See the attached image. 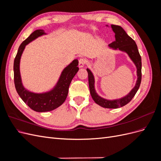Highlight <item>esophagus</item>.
<instances>
[{
	"label": "esophagus",
	"mask_w": 161,
	"mask_h": 161,
	"mask_svg": "<svg viewBox=\"0 0 161 161\" xmlns=\"http://www.w3.org/2000/svg\"><path fill=\"white\" fill-rule=\"evenodd\" d=\"M86 62V60L85 59V58H80V59L79 60V67L80 68V69L84 67Z\"/></svg>",
	"instance_id": "esophagus-1"
}]
</instances>
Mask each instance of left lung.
<instances>
[{
  "instance_id": "1",
  "label": "left lung",
  "mask_w": 161,
  "mask_h": 161,
  "mask_svg": "<svg viewBox=\"0 0 161 161\" xmlns=\"http://www.w3.org/2000/svg\"><path fill=\"white\" fill-rule=\"evenodd\" d=\"M111 27L112 28V30L115 33V40L109 44L108 46L110 49L114 50H118L121 52H125L128 55L131 61L134 62L136 67V69H137L136 72H137L138 77L134 87L130 91L128 94L120 99L113 100L104 99L97 94V92L95 91V78L93 74L89 69H86V70L88 72L90 93L92 99L94 100L97 104H98L101 107H103L104 108L116 109L128 104L132 99L136 92L138 91L141 83V79H142V60H141V56L139 53L136 42L126 33L124 29L119 25H111Z\"/></svg>"
}]
</instances>
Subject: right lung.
Wrapping results in <instances>:
<instances>
[{"mask_svg":"<svg viewBox=\"0 0 161 161\" xmlns=\"http://www.w3.org/2000/svg\"><path fill=\"white\" fill-rule=\"evenodd\" d=\"M43 30L34 31L19 46L14 60V82L17 93L21 99L33 111L37 112L50 111L58 108L65 101L70 82L79 71V61L75 59L62 70L56 85L49 91L33 92L23 86L21 73L20 60L25 46L38 37L46 35Z\"/></svg>","mask_w":161,"mask_h":161,"instance_id":"1","label":"right lung"}]
</instances>
